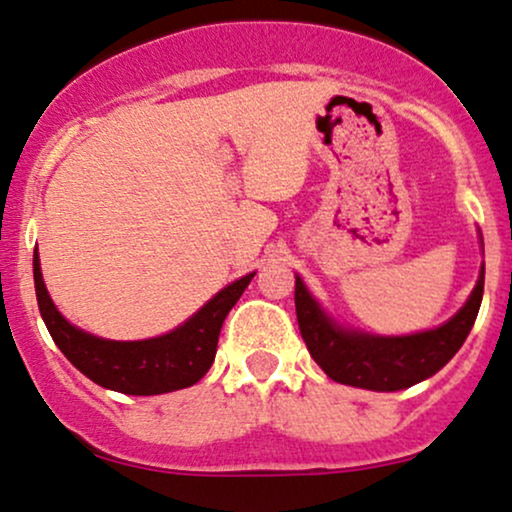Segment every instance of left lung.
Wrapping results in <instances>:
<instances>
[{"mask_svg": "<svg viewBox=\"0 0 512 512\" xmlns=\"http://www.w3.org/2000/svg\"><path fill=\"white\" fill-rule=\"evenodd\" d=\"M482 294L484 270L467 304L448 323L436 330L402 335V338H378V335L354 333L335 326L306 290L302 278H297L294 285V306H297L299 333L311 357L333 381L390 393L434 376L455 357L477 321Z\"/></svg>", "mask_w": 512, "mask_h": 512, "instance_id": "left-lung-1", "label": "left lung"}]
</instances>
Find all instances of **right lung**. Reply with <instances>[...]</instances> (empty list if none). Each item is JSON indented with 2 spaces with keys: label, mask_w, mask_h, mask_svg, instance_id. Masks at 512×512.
Masks as SVG:
<instances>
[{
  "label": "right lung",
  "mask_w": 512,
  "mask_h": 512,
  "mask_svg": "<svg viewBox=\"0 0 512 512\" xmlns=\"http://www.w3.org/2000/svg\"><path fill=\"white\" fill-rule=\"evenodd\" d=\"M251 278L254 273L227 285L172 333L138 342H117L83 333L54 309L42 282L38 249L33 251L35 294H38L40 316L50 330L54 345L90 381L126 395L172 393L201 381L215 359L222 323Z\"/></svg>",
  "instance_id": "obj_1"
}]
</instances>
